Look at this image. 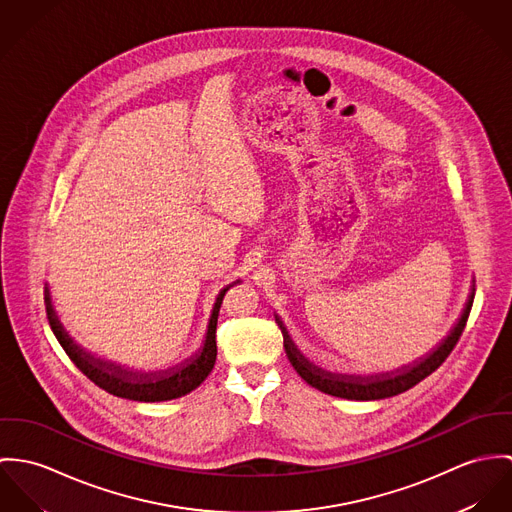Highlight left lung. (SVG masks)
I'll use <instances>...</instances> for the list:
<instances>
[{"instance_id":"left-lung-1","label":"left lung","mask_w":512,"mask_h":512,"mask_svg":"<svg viewBox=\"0 0 512 512\" xmlns=\"http://www.w3.org/2000/svg\"><path fill=\"white\" fill-rule=\"evenodd\" d=\"M473 296H475V288H473V292L465 304V310H463L459 322L455 324L452 334L442 341L432 353H428L414 365L402 367V369L391 371V373H383V375H371V377L334 375V373H328V371L312 365L288 338L283 324L279 320L277 322L283 330L286 355H288L292 367L296 369V373L308 385H312L314 389H318L326 395H332V397L347 398V400H377V398L395 397V395L412 389L422 379L432 375L448 359V355L454 351L455 343L459 341L463 330H465V324H467V318H469V312L473 306Z\"/></svg>"}]
</instances>
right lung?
<instances>
[{
  "mask_svg": "<svg viewBox=\"0 0 512 512\" xmlns=\"http://www.w3.org/2000/svg\"><path fill=\"white\" fill-rule=\"evenodd\" d=\"M231 286V284H229ZM224 288L216 300L210 326H208V336L202 351L194 357H190L186 363L169 369V371H159V373H139V371H129L123 369L121 365H115L110 361H102L90 353H86L78 343L68 336V332L62 328L58 320L57 312L51 304V294L49 288L45 286V304H47V318L51 324L53 334L57 336L58 343L66 351V355L72 359V363L100 389L114 397L129 398V400H139V402H159V400H171V398L184 397L210 375L216 363L218 355V345H216V326H218V312L224 300V294L228 292Z\"/></svg>",
  "mask_w": 512,
  "mask_h": 512,
  "instance_id": "add662e5",
  "label": "right lung"
}]
</instances>
